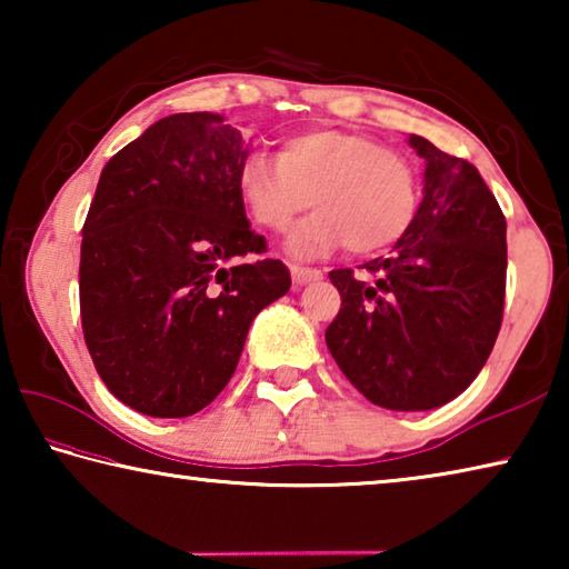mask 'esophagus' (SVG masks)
I'll list each match as a JSON object with an SVG mask.
<instances>
[{"label": "esophagus", "mask_w": 569, "mask_h": 569, "mask_svg": "<svg viewBox=\"0 0 569 569\" xmlns=\"http://www.w3.org/2000/svg\"><path fill=\"white\" fill-rule=\"evenodd\" d=\"M291 276H293V283L303 286V283H311V281H319L323 276L319 268H303V266H291Z\"/></svg>", "instance_id": "esophagus-1"}]
</instances>
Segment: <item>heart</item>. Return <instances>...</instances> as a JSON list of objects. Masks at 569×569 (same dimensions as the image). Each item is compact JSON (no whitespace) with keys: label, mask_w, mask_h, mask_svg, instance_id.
I'll list each match as a JSON object with an SVG mask.
<instances>
[{"label":"heart","mask_w":569,"mask_h":569,"mask_svg":"<svg viewBox=\"0 0 569 569\" xmlns=\"http://www.w3.org/2000/svg\"><path fill=\"white\" fill-rule=\"evenodd\" d=\"M238 196L253 223L276 233L311 203L319 208L288 238L296 258H319L343 243L351 253H377L403 236L417 208L407 158L346 130L293 134L278 158L248 156Z\"/></svg>","instance_id":"obj_1"}]
</instances>
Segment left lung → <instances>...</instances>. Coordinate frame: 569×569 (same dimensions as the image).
<instances>
[{"mask_svg":"<svg viewBox=\"0 0 569 569\" xmlns=\"http://www.w3.org/2000/svg\"><path fill=\"white\" fill-rule=\"evenodd\" d=\"M423 198L387 258L331 271L339 316L326 346L377 407L427 411L457 399L502 326L507 220L471 162L409 134Z\"/></svg>","mask_w":569,"mask_h":569,"instance_id":"8db88e82","label":"left lung"}]
</instances>
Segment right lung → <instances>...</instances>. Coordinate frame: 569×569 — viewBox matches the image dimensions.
I'll return each mask as SVG.
<instances>
[{"instance_id":"1","label":"right lung","mask_w":569,"mask_h":569,"mask_svg":"<svg viewBox=\"0 0 569 569\" xmlns=\"http://www.w3.org/2000/svg\"><path fill=\"white\" fill-rule=\"evenodd\" d=\"M248 158L216 112H178L102 168L82 228L84 343L114 397L158 419L208 407L233 377L250 323L291 288L238 196Z\"/></svg>"}]
</instances>
